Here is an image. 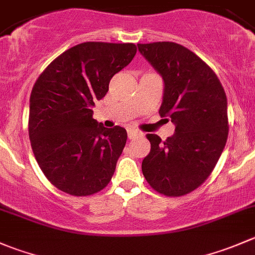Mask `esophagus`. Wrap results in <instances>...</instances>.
<instances>
[{
    "mask_svg": "<svg viewBox=\"0 0 255 255\" xmlns=\"http://www.w3.org/2000/svg\"><path fill=\"white\" fill-rule=\"evenodd\" d=\"M139 135H142V133L138 132V130L128 129V138H129V139H133V138L135 137H139Z\"/></svg>",
    "mask_w": 255,
    "mask_h": 255,
    "instance_id": "obj_1",
    "label": "esophagus"
}]
</instances>
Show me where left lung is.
I'll use <instances>...</instances> for the list:
<instances>
[{
	"mask_svg": "<svg viewBox=\"0 0 255 255\" xmlns=\"http://www.w3.org/2000/svg\"><path fill=\"white\" fill-rule=\"evenodd\" d=\"M138 49L163 77L159 116L175 126L165 140L145 135L150 152L142 162L143 175L163 196H185L206 182L224 149L229 132L226 92L214 71L182 44L138 43Z\"/></svg>",
	"mask_w": 255,
	"mask_h": 255,
	"instance_id": "8db88e82",
	"label": "left lung"
}]
</instances>
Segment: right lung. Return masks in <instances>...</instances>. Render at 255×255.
Wrapping results in <instances>:
<instances>
[{
  "label": "right lung",
  "instance_id": "add662e5",
  "mask_svg": "<svg viewBox=\"0 0 255 255\" xmlns=\"http://www.w3.org/2000/svg\"><path fill=\"white\" fill-rule=\"evenodd\" d=\"M135 52L133 43L83 42L59 54L37 78L29 97V140L43 174L62 192L92 196L110 183L127 132L98 125L92 107Z\"/></svg>",
  "mask_w": 255,
  "mask_h": 255
}]
</instances>
